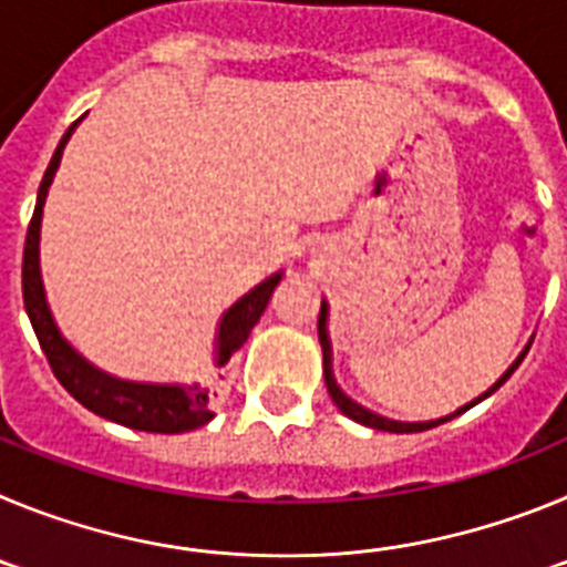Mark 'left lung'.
I'll return each mask as SVG.
<instances>
[{"instance_id":"8db88e82","label":"left lung","mask_w":567,"mask_h":567,"mask_svg":"<svg viewBox=\"0 0 567 567\" xmlns=\"http://www.w3.org/2000/svg\"><path fill=\"white\" fill-rule=\"evenodd\" d=\"M318 340H320V349H323V378H327V389H329V394H332L334 405H338V409H340V412L346 414V417L354 420V423H363V425H369V429H378V432H392V434L425 432V429H434V425L449 423V420L460 417V414H463V412H468L471 405L483 403L485 398H491V394L497 392L499 385H503L505 380H508L511 374H514V369H517V365L523 363V358H525V354H528V349H530V343L525 346L523 352L517 354V360H514V363H511L508 369H505L503 378H499L497 383L488 385V389H485V392L480 394V398L471 400V403L460 405L457 412L445 414V417H437V420H420V423H403V420L383 417V414H378V412H372V409H365V405L354 403V400L349 398V394H343V389H340V385H338V380H334V369H332V340H329V303H327V300H320V315H318Z\"/></svg>"}]
</instances>
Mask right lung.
Instances as JSON below:
<instances>
[{"label":"right lung","instance_id":"add662e5","mask_svg":"<svg viewBox=\"0 0 567 567\" xmlns=\"http://www.w3.org/2000/svg\"><path fill=\"white\" fill-rule=\"evenodd\" d=\"M84 118V115H82ZM79 118V122H82ZM73 122L68 133L62 135L56 153L50 158L44 178L39 184L37 209L30 218L28 238H24V258H22V298L28 318L33 323L39 346H42L44 358H48L50 369L59 378V383L68 389L84 409L113 423H122L127 429H138V432L153 434H182L202 429L204 423L215 417L213 414V385L209 380H195V383H138V380H122L113 374L102 372L99 365L84 360L73 346L64 340L59 332L53 312L48 307V295H44L42 269H39V238H42V209L48 189L53 184L59 162H62L64 144L70 142L73 130L79 127ZM284 272L269 275L267 280H260L258 287L249 289L244 298H238L227 312L221 315L218 332H215V365L221 369L227 360L238 352L240 346L247 343L249 332L260 320L264 309H267L269 298H272L275 287L280 284Z\"/></svg>","mask_w":567,"mask_h":567}]
</instances>
